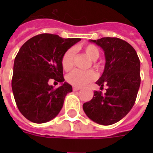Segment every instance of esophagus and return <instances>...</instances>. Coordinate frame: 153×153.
Returning <instances> with one entry per match:
<instances>
[{
	"label": "esophagus",
	"instance_id": "1",
	"mask_svg": "<svg viewBox=\"0 0 153 153\" xmlns=\"http://www.w3.org/2000/svg\"><path fill=\"white\" fill-rule=\"evenodd\" d=\"M81 89V88H79V87H73V90L74 91H79V90Z\"/></svg>",
	"mask_w": 153,
	"mask_h": 153
}]
</instances>
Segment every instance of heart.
<instances>
[{
	"label": "heart",
	"instance_id": "heart-1",
	"mask_svg": "<svg viewBox=\"0 0 153 153\" xmlns=\"http://www.w3.org/2000/svg\"><path fill=\"white\" fill-rule=\"evenodd\" d=\"M84 53L92 60H96L99 57L100 52L98 48L93 44H88L83 47ZM74 51L73 48H70L64 53L61 58V65L65 71H69L74 65ZM94 66L100 68L99 64L94 62ZM96 73L93 70H74L66 76L67 82L74 87H82L87 83L92 82L96 79Z\"/></svg>",
	"mask_w": 153,
	"mask_h": 153
}]
</instances>
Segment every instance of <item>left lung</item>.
<instances>
[{"label":"left lung","instance_id":"obj_1","mask_svg":"<svg viewBox=\"0 0 153 153\" xmlns=\"http://www.w3.org/2000/svg\"><path fill=\"white\" fill-rule=\"evenodd\" d=\"M102 48L106 64L96 82L106 93L94 92L91 101L83 105L87 116L99 125L120 121L134 105L140 86V61L136 51L127 42L117 38L90 40Z\"/></svg>","mask_w":153,"mask_h":153}]
</instances>
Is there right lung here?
I'll list each match as a JSON object with an SVG mask.
<instances>
[{"label": "right lung", "instance_id": "obj_1", "mask_svg": "<svg viewBox=\"0 0 153 153\" xmlns=\"http://www.w3.org/2000/svg\"><path fill=\"white\" fill-rule=\"evenodd\" d=\"M80 38H62L58 35L42 33L25 42L14 62L12 91L21 114L28 120L42 124L56 116L72 86L64 82L61 58ZM50 79L62 85L55 90Z\"/></svg>", "mask_w": 153, "mask_h": 153}]
</instances>
